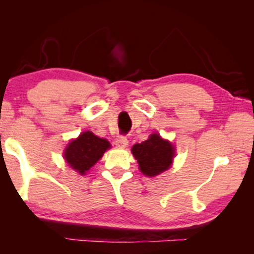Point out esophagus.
I'll list each match as a JSON object with an SVG mask.
<instances>
[{
  "label": "esophagus",
  "instance_id": "obj_1",
  "mask_svg": "<svg viewBox=\"0 0 254 254\" xmlns=\"http://www.w3.org/2000/svg\"><path fill=\"white\" fill-rule=\"evenodd\" d=\"M127 143H128V140L126 136H120V137H118L117 141H115V145H117V147L120 149L127 148Z\"/></svg>",
  "mask_w": 254,
  "mask_h": 254
}]
</instances>
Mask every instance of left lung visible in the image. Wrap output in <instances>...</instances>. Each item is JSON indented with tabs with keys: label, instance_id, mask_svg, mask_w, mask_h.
<instances>
[{
	"label": "left lung",
	"instance_id": "left-lung-1",
	"mask_svg": "<svg viewBox=\"0 0 254 254\" xmlns=\"http://www.w3.org/2000/svg\"><path fill=\"white\" fill-rule=\"evenodd\" d=\"M131 151L139 163L141 173L148 177H154L169 169L175 157L174 145L158 133L150 134L148 140L133 145Z\"/></svg>",
	"mask_w": 254,
	"mask_h": 254
}]
</instances>
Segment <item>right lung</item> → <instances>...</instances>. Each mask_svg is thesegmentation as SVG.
Returning a JSON list of instances; mask_svg holds the SVG:
<instances>
[{"mask_svg":"<svg viewBox=\"0 0 254 254\" xmlns=\"http://www.w3.org/2000/svg\"><path fill=\"white\" fill-rule=\"evenodd\" d=\"M111 143L91 131H85L75 140H71L65 149L64 158L71 169L85 175L103 157Z\"/></svg>","mask_w":254,"mask_h":254,"instance_id":"right-lung-1","label":"right lung"}]
</instances>
